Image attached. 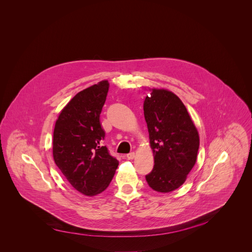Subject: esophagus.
<instances>
[{
  "label": "esophagus",
  "instance_id": "esophagus-1",
  "mask_svg": "<svg viewBox=\"0 0 252 252\" xmlns=\"http://www.w3.org/2000/svg\"><path fill=\"white\" fill-rule=\"evenodd\" d=\"M134 157H135V154L132 152V153H129V154H127L126 155V158H127V159H133L134 158Z\"/></svg>",
  "mask_w": 252,
  "mask_h": 252
}]
</instances>
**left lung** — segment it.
Instances as JSON below:
<instances>
[{"label": "left lung", "mask_w": 252, "mask_h": 252, "mask_svg": "<svg viewBox=\"0 0 252 252\" xmlns=\"http://www.w3.org/2000/svg\"><path fill=\"white\" fill-rule=\"evenodd\" d=\"M150 91L143 113L155 165L146 179L154 190L170 192L184 185L195 164L199 135L181 98L167 90Z\"/></svg>", "instance_id": "obj_1"}]
</instances>
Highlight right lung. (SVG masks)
<instances>
[{
  "label": "right lung",
  "mask_w": 252,
  "mask_h": 252,
  "mask_svg": "<svg viewBox=\"0 0 252 252\" xmlns=\"http://www.w3.org/2000/svg\"><path fill=\"white\" fill-rule=\"evenodd\" d=\"M110 84L101 81L78 93L61 112L54 129V160L67 182L81 193L102 192L115 175L119 160L102 145L99 115Z\"/></svg>",
  "instance_id": "add662e5"
}]
</instances>
